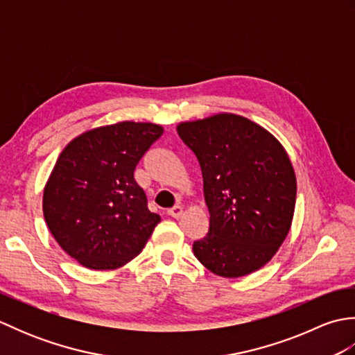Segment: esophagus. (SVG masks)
<instances>
[{
	"mask_svg": "<svg viewBox=\"0 0 355 355\" xmlns=\"http://www.w3.org/2000/svg\"><path fill=\"white\" fill-rule=\"evenodd\" d=\"M168 215L172 218H180L183 215V207L182 206H173L171 209H168Z\"/></svg>",
	"mask_w": 355,
	"mask_h": 355,
	"instance_id": "34e87169",
	"label": "esophagus"
}]
</instances>
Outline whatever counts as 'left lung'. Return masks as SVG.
I'll return each instance as SVG.
<instances>
[{
  "mask_svg": "<svg viewBox=\"0 0 355 355\" xmlns=\"http://www.w3.org/2000/svg\"><path fill=\"white\" fill-rule=\"evenodd\" d=\"M177 131L200 163L210 215L193 254L223 277L259 270L293 221L297 187L285 149L262 126L227 112L183 122Z\"/></svg>",
  "mask_w": 355,
  "mask_h": 355,
  "instance_id": "obj_1",
  "label": "left lung"
}]
</instances>
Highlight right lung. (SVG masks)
<instances>
[{"mask_svg": "<svg viewBox=\"0 0 355 355\" xmlns=\"http://www.w3.org/2000/svg\"><path fill=\"white\" fill-rule=\"evenodd\" d=\"M163 128L119 122L78 135L59 155L44 189V218L56 243L92 270H114L137 256L160 215L148 209L135 166Z\"/></svg>", "mask_w": 355, "mask_h": 355, "instance_id": "obj_1", "label": "right lung"}]
</instances>
